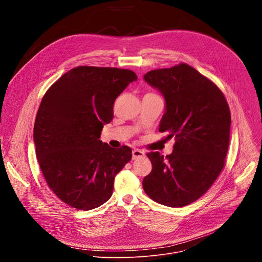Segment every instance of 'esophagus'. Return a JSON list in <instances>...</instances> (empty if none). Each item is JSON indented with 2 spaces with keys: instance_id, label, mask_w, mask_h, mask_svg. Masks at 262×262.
Segmentation results:
<instances>
[{
  "instance_id": "1",
  "label": "esophagus",
  "mask_w": 262,
  "mask_h": 262,
  "mask_svg": "<svg viewBox=\"0 0 262 262\" xmlns=\"http://www.w3.org/2000/svg\"><path fill=\"white\" fill-rule=\"evenodd\" d=\"M145 157V152L140 150V149H135L133 150V160H139Z\"/></svg>"
}]
</instances>
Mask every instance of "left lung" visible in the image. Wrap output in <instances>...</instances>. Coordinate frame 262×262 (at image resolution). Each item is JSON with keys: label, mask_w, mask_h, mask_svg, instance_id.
Returning a JSON list of instances; mask_svg holds the SVG:
<instances>
[{"label": "left lung", "mask_w": 262, "mask_h": 262, "mask_svg": "<svg viewBox=\"0 0 262 262\" xmlns=\"http://www.w3.org/2000/svg\"><path fill=\"white\" fill-rule=\"evenodd\" d=\"M145 81L166 99L159 130L174 138L173 151L148 152L152 170L143 189L154 201L189 205L203 196L223 168L229 147L231 115L220 88L186 63L148 71Z\"/></svg>", "instance_id": "left-lung-1"}]
</instances>
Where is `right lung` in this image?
I'll list each match as a JSON object with an SVG mask.
<instances>
[{
  "label": "right lung",
  "mask_w": 262,
  "mask_h": 262,
  "mask_svg": "<svg viewBox=\"0 0 262 262\" xmlns=\"http://www.w3.org/2000/svg\"><path fill=\"white\" fill-rule=\"evenodd\" d=\"M138 79L130 69L78 66L46 92L34 124L36 157L54 194L67 205L90 210L113 194L117 173L132 149L99 140L114 117V102Z\"/></svg>",
  "instance_id": "right-lung-1"
}]
</instances>
